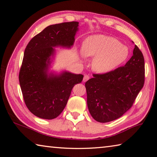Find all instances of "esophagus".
<instances>
[{"instance_id":"1","label":"esophagus","mask_w":157,"mask_h":157,"mask_svg":"<svg viewBox=\"0 0 157 157\" xmlns=\"http://www.w3.org/2000/svg\"><path fill=\"white\" fill-rule=\"evenodd\" d=\"M89 78H90V76L88 75H85L84 78H83V82H86L88 80H89Z\"/></svg>"}]
</instances>
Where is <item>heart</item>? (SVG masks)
<instances>
[{
	"label": "heart",
	"mask_w": 157,
	"mask_h": 157,
	"mask_svg": "<svg viewBox=\"0 0 157 157\" xmlns=\"http://www.w3.org/2000/svg\"><path fill=\"white\" fill-rule=\"evenodd\" d=\"M82 54L94 58L92 67L99 73H106L116 69L127 59L128 48L114 37L95 35L87 37L82 43Z\"/></svg>",
	"instance_id": "b5f03b06"
}]
</instances>
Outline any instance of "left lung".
<instances>
[{
  "label": "left lung",
  "instance_id": "8db88e82",
  "mask_svg": "<svg viewBox=\"0 0 157 157\" xmlns=\"http://www.w3.org/2000/svg\"><path fill=\"white\" fill-rule=\"evenodd\" d=\"M93 77L85 83L90 115L99 122L116 120L131 108L144 86L143 54L135 45L133 56L124 66Z\"/></svg>",
  "mask_w": 157,
  "mask_h": 157
}]
</instances>
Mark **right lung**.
I'll use <instances>...</instances> for the list:
<instances>
[{"label":"right lung","instance_id":"obj_1","mask_svg":"<svg viewBox=\"0 0 157 157\" xmlns=\"http://www.w3.org/2000/svg\"><path fill=\"white\" fill-rule=\"evenodd\" d=\"M78 22L49 25L29 41L19 74L23 99L33 115L51 120L65 107L72 89L82 82L84 76L63 71L49 73L56 47L70 48L78 30Z\"/></svg>","mask_w":157,"mask_h":157}]
</instances>
